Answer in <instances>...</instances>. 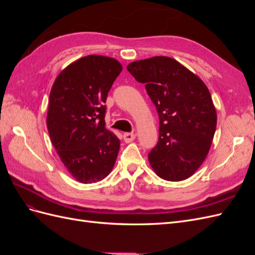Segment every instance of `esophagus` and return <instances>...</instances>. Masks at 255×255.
Returning a JSON list of instances; mask_svg holds the SVG:
<instances>
[{
  "label": "esophagus",
  "mask_w": 255,
  "mask_h": 255,
  "mask_svg": "<svg viewBox=\"0 0 255 255\" xmlns=\"http://www.w3.org/2000/svg\"><path fill=\"white\" fill-rule=\"evenodd\" d=\"M136 135L134 133H125L123 134V139H125L126 142H130L135 139Z\"/></svg>",
  "instance_id": "34e87169"
}]
</instances>
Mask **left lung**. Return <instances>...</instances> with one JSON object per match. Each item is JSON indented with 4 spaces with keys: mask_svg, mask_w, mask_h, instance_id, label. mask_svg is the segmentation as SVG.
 Returning <instances> with one entry per match:
<instances>
[{
    "mask_svg": "<svg viewBox=\"0 0 255 255\" xmlns=\"http://www.w3.org/2000/svg\"><path fill=\"white\" fill-rule=\"evenodd\" d=\"M127 69L144 84L158 114V142L148 155L151 167L166 181L188 179L204 161L217 126L206 85L167 56L133 61Z\"/></svg>",
    "mask_w": 255,
    "mask_h": 255,
    "instance_id": "8db88e82",
    "label": "left lung"
}]
</instances>
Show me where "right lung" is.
<instances>
[{
  "label": "right lung",
  "instance_id": "add662e5",
  "mask_svg": "<svg viewBox=\"0 0 255 255\" xmlns=\"http://www.w3.org/2000/svg\"><path fill=\"white\" fill-rule=\"evenodd\" d=\"M122 66L88 55L65 68L54 82L47 127L60 160L76 181H102L117 159L120 140L105 128L106 98Z\"/></svg>",
  "mask_w": 255,
  "mask_h": 255
}]
</instances>
